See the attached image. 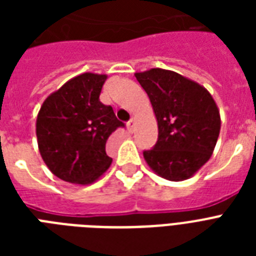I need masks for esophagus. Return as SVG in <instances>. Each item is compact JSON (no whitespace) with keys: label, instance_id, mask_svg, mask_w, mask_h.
<instances>
[{"label":"esophagus","instance_id":"1","mask_svg":"<svg viewBox=\"0 0 256 256\" xmlns=\"http://www.w3.org/2000/svg\"><path fill=\"white\" fill-rule=\"evenodd\" d=\"M134 126H136V118H132V120H128V132H134Z\"/></svg>","mask_w":256,"mask_h":256}]
</instances>
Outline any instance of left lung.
Wrapping results in <instances>:
<instances>
[{
	"label": "left lung",
	"instance_id": "left-lung-1",
	"mask_svg": "<svg viewBox=\"0 0 256 256\" xmlns=\"http://www.w3.org/2000/svg\"><path fill=\"white\" fill-rule=\"evenodd\" d=\"M148 92L158 124V140L144 152L148 168L160 178L180 182L210 160L220 132V114L208 90L171 70L134 74Z\"/></svg>",
	"mask_w": 256,
	"mask_h": 256
}]
</instances>
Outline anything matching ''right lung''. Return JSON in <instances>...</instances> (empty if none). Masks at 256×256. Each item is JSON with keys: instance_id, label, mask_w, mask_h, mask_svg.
I'll list each match as a JSON object with an SVG mask.
<instances>
[{"instance_id": "right-lung-1", "label": "right lung", "mask_w": 256, "mask_h": 256, "mask_svg": "<svg viewBox=\"0 0 256 256\" xmlns=\"http://www.w3.org/2000/svg\"><path fill=\"white\" fill-rule=\"evenodd\" d=\"M106 74L84 73L48 96L36 122L38 150L56 176L92 184L110 168L106 140L124 126L112 106L100 100Z\"/></svg>"}]
</instances>
